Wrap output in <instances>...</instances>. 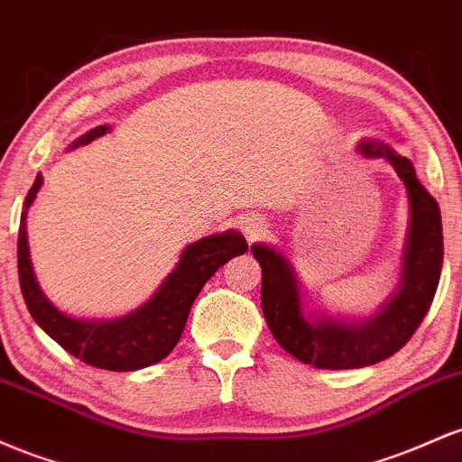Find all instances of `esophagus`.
Returning <instances> with one entry per match:
<instances>
[{
    "label": "esophagus",
    "instance_id": "esophagus-1",
    "mask_svg": "<svg viewBox=\"0 0 462 462\" xmlns=\"http://www.w3.org/2000/svg\"><path fill=\"white\" fill-rule=\"evenodd\" d=\"M237 226H240V231L245 233V237H246L248 242H253V240H257V237H262L263 233H266V229H268L266 220H263V217L257 216V214L240 216V217H237Z\"/></svg>",
    "mask_w": 462,
    "mask_h": 462
}]
</instances>
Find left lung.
Instances as JSON below:
<instances>
[{"label":"left lung","mask_w":462,"mask_h":462,"mask_svg":"<svg viewBox=\"0 0 462 462\" xmlns=\"http://www.w3.org/2000/svg\"><path fill=\"white\" fill-rule=\"evenodd\" d=\"M357 152L393 165L408 196V229L399 257V286L373 316H340L310 305L286 253L271 245L251 246L262 266V310L274 340L316 369H362L397 354L426 319L443 266L439 203L417 179L411 159L388 143L362 139ZM314 303V300H312Z\"/></svg>","instance_id":"1"}]
</instances>
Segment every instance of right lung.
<instances>
[{"mask_svg":"<svg viewBox=\"0 0 462 462\" xmlns=\"http://www.w3.org/2000/svg\"><path fill=\"white\" fill-rule=\"evenodd\" d=\"M108 131H111L108 124L91 128L89 133L78 137L69 150L87 146ZM41 185H43V174L39 172L34 185L25 196L22 225H19L17 262L23 300L36 325L51 340H56L78 360L97 366V369L137 371L162 362L180 340L191 305L205 283L231 257L248 251L245 236L233 229L207 236L183 248L174 271L163 279L162 286L154 290L152 297L137 310L119 316V319H76V316L65 314L63 310L56 308L48 294L41 290L32 259H30L25 216H28L30 205L34 203Z\"/></svg>","mask_w":462,"mask_h":462,"instance_id":"add662e5","label":"right lung"}]
</instances>
